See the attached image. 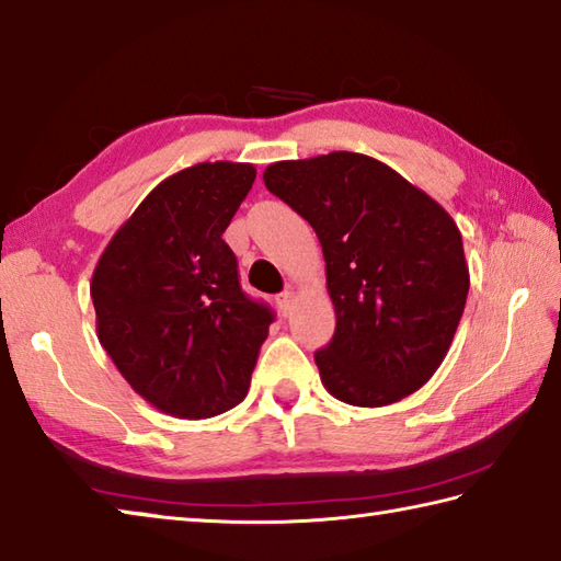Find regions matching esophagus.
Returning <instances> with one entry per match:
<instances>
[{
	"label": "esophagus",
	"instance_id": "1",
	"mask_svg": "<svg viewBox=\"0 0 561 561\" xmlns=\"http://www.w3.org/2000/svg\"><path fill=\"white\" fill-rule=\"evenodd\" d=\"M276 302H278L280 314L288 317L290 310H293V302H295V293H293V290H283V293L276 297Z\"/></svg>",
	"mask_w": 561,
	"mask_h": 561
}]
</instances>
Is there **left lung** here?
I'll return each mask as SVG.
<instances>
[{
	"instance_id": "1",
	"label": "left lung",
	"mask_w": 561,
	"mask_h": 561,
	"mask_svg": "<svg viewBox=\"0 0 561 561\" xmlns=\"http://www.w3.org/2000/svg\"><path fill=\"white\" fill-rule=\"evenodd\" d=\"M266 188L319 237L336 329L319 377L353 407L424 387L465 312L470 271L453 217L394 169L358 152L276 162Z\"/></svg>"
}]
</instances>
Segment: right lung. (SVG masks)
I'll return each instance as SVG.
<instances>
[{"mask_svg":"<svg viewBox=\"0 0 561 561\" xmlns=\"http://www.w3.org/2000/svg\"><path fill=\"white\" fill-rule=\"evenodd\" d=\"M254 179L242 162L164 179L113 234L91 278L101 346L164 414L210 419L247 397L273 312L242 290L222 232Z\"/></svg>","mask_w":561,"mask_h":561,"instance_id":"1","label":"right lung"}]
</instances>
